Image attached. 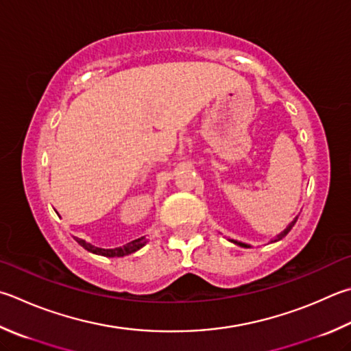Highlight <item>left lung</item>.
Listing matches in <instances>:
<instances>
[{
    "label": "left lung",
    "instance_id": "1",
    "mask_svg": "<svg viewBox=\"0 0 351 351\" xmlns=\"http://www.w3.org/2000/svg\"><path fill=\"white\" fill-rule=\"evenodd\" d=\"M296 221H298V216H296V218H295V219H293V221L290 222V226H289V227H287L284 232H281V233H279V234H278V237H276L275 239H273L271 242L281 241V239H282L284 237H287V234H289V232H290V230H291V228H293V226H295V224H296ZM232 242H234V244H237V245H241V247H245V248H248V247H250V245H248V244H244V242H239V241H234V239H232Z\"/></svg>",
    "mask_w": 351,
    "mask_h": 351
}]
</instances>
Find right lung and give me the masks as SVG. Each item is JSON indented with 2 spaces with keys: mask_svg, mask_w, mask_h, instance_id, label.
<instances>
[{
  "mask_svg": "<svg viewBox=\"0 0 351 351\" xmlns=\"http://www.w3.org/2000/svg\"><path fill=\"white\" fill-rule=\"evenodd\" d=\"M76 241H78V244L84 247L86 250L92 252V253H95V254H101V256H107V258L125 256V254L135 253L136 250H139V248L145 245V242H147V239H145V238L143 237V238H138V239H135V241L127 242V244L123 245V247H117V248H99V247H95V245H92V244H88V242H86L84 239H76Z\"/></svg>",
  "mask_w": 351,
  "mask_h": 351,
  "instance_id": "add662e5",
  "label": "right lung"
}]
</instances>
